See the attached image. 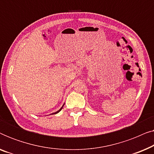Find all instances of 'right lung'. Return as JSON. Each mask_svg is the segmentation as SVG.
<instances>
[{
    "instance_id": "add662e5",
    "label": "right lung",
    "mask_w": 154,
    "mask_h": 154,
    "mask_svg": "<svg viewBox=\"0 0 154 154\" xmlns=\"http://www.w3.org/2000/svg\"><path fill=\"white\" fill-rule=\"evenodd\" d=\"M63 106H64V105H63V106H62V108H61L60 109V110H59V111H57V112H54V113H52V114H56V113H59V112H60V111H61V110H62V108H63Z\"/></svg>"
}]
</instances>
